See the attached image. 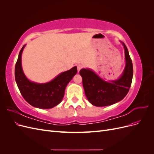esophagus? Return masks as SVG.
Segmentation results:
<instances>
[{"label": "esophagus", "mask_w": 154, "mask_h": 154, "mask_svg": "<svg viewBox=\"0 0 154 154\" xmlns=\"http://www.w3.org/2000/svg\"><path fill=\"white\" fill-rule=\"evenodd\" d=\"M82 67H83V66H82V65H81V64H78V65H77V68H78V72H80V70L82 69Z\"/></svg>", "instance_id": "1"}]
</instances>
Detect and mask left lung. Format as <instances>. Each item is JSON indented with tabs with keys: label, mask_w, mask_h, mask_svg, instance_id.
I'll list each match as a JSON object with an SVG mask.
<instances>
[{
	"label": "left lung",
	"mask_w": 154,
	"mask_h": 154,
	"mask_svg": "<svg viewBox=\"0 0 154 154\" xmlns=\"http://www.w3.org/2000/svg\"><path fill=\"white\" fill-rule=\"evenodd\" d=\"M125 49V67L118 79L106 82L90 69H82L83 86L87 100L96 106L113 105L122 100L127 94L133 77V66L127 46L122 42Z\"/></svg>",
	"instance_id": "left-lung-1"
}]
</instances>
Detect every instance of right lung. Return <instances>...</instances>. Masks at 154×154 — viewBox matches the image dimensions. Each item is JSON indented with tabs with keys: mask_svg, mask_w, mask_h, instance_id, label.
Here are the masks:
<instances>
[{
	"mask_svg": "<svg viewBox=\"0 0 154 154\" xmlns=\"http://www.w3.org/2000/svg\"><path fill=\"white\" fill-rule=\"evenodd\" d=\"M26 45L22 48L15 68V81L25 100L38 109H49L62 101L65 89L69 82L77 73V67L63 72L53 80L45 83H38L29 80L22 67V53Z\"/></svg>",
	"mask_w": 154,
	"mask_h": 154,
	"instance_id": "1",
	"label": "right lung"
}]
</instances>
